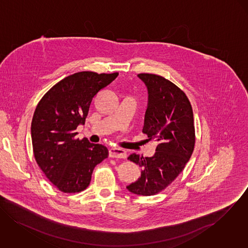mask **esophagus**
<instances>
[{
    "instance_id": "34e87169",
    "label": "esophagus",
    "mask_w": 248,
    "mask_h": 248,
    "mask_svg": "<svg viewBox=\"0 0 248 248\" xmlns=\"http://www.w3.org/2000/svg\"><path fill=\"white\" fill-rule=\"evenodd\" d=\"M109 156L115 157V158H125L126 157V152L124 149L114 147V148L109 149Z\"/></svg>"
}]
</instances>
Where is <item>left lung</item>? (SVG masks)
Wrapping results in <instances>:
<instances>
[{"label":"left lung","mask_w":248,"mask_h":248,"mask_svg":"<svg viewBox=\"0 0 248 248\" xmlns=\"http://www.w3.org/2000/svg\"><path fill=\"white\" fill-rule=\"evenodd\" d=\"M138 77L148 91L142 132L157 141L151 157L131 154L127 159L142 168L140 177L126 189L137 195H155L183 171L194 149L195 133L191 103L171 81L152 74Z\"/></svg>","instance_id":"8db88e82"}]
</instances>
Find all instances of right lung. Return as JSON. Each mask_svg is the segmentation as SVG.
<instances>
[{
  "label": "right lung",
  "mask_w": 248,
  "mask_h": 248,
  "mask_svg": "<svg viewBox=\"0 0 248 248\" xmlns=\"http://www.w3.org/2000/svg\"><path fill=\"white\" fill-rule=\"evenodd\" d=\"M118 75L77 73L59 81L39 101L31 124L33 151L39 168L59 191L87 189L94 167L108 157L106 146L76 139V129L85 124L93 98Z\"/></svg>",
  "instance_id": "obj_1"
}]
</instances>
